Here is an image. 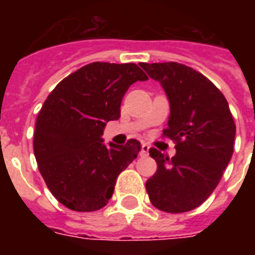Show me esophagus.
<instances>
[{
	"instance_id": "34e87169",
	"label": "esophagus",
	"mask_w": 255,
	"mask_h": 255,
	"mask_svg": "<svg viewBox=\"0 0 255 255\" xmlns=\"http://www.w3.org/2000/svg\"><path fill=\"white\" fill-rule=\"evenodd\" d=\"M148 152H149V145L148 144H143L141 145V156H148Z\"/></svg>"
}]
</instances>
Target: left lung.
<instances>
[{
	"label": "left lung",
	"mask_w": 255,
	"mask_h": 255,
	"mask_svg": "<svg viewBox=\"0 0 255 255\" xmlns=\"http://www.w3.org/2000/svg\"><path fill=\"white\" fill-rule=\"evenodd\" d=\"M140 66L167 94L170 115L163 136L176 141L172 159L149 149L157 170L145 182L147 193L159 210L189 212L213 193L233 155L236 124L229 104L192 67L177 62Z\"/></svg>",
	"instance_id": "left-lung-1"
}]
</instances>
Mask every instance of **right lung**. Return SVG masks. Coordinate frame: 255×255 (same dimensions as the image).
<instances>
[{
	"label": "right lung",
	"instance_id": "add662e5",
	"mask_svg": "<svg viewBox=\"0 0 255 255\" xmlns=\"http://www.w3.org/2000/svg\"><path fill=\"white\" fill-rule=\"evenodd\" d=\"M148 77L135 63L94 62L59 82L38 114L34 155L46 185L58 201L75 212L107 205L116 178L141 149L103 143L104 127L120 118L129 86Z\"/></svg>",
	"mask_w": 255,
	"mask_h": 255
}]
</instances>
